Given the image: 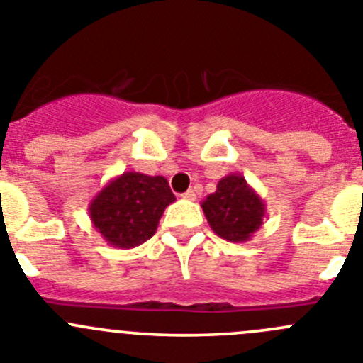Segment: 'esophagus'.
I'll return each mask as SVG.
<instances>
[{"label":"esophagus","instance_id":"obj_1","mask_svg":"<svg viewBox=\"0 0 363 363\" xmlns=\"http://www.w3.org/2000/svg\"><path fill=\"white\" fill-rule=\"evenodd\" d=\"M182 199H186V201H195V199H197V193H195V189H188L186 193H182Z\"/></svg>","mask_w":363,"mask_h":363}]
</instances>
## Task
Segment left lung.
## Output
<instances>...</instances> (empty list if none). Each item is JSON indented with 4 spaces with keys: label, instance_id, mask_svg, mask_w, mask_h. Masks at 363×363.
<instances>
[{
    "label": "left lung",
    "instance_id": "8db88e82",
    "mask_svg": "<svg viewBox=\"0 0 363 363\" xmlns=\"http://www.w3.org/2000/svg\"><path fill=\"white\" fill-rule=\"evenodd\" d=\"M201 206L213 233L233 243L249 242L262 228L267 213L263 199L240 174L220 179L216 191L208 195Z\"/></svg>",
    "mask_w": 363,
    "mask_h": 363
}]
</instances>
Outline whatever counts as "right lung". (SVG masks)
I'll list each match as a JSON object with an SVG mask.
<instances>
[{
	"label": "right lung",
	"mask_w": 363,
	"mask_h": 363,
	"mask_svg": "<svg viewBox=\"0 0 363 363\" xmlns=\"http://www.w3.org/2000/svg\"><path fill=\"white\" fill-rule=\"evenodd\" d=\"M175 201L162 175L125 172L111 179L89 204V218L113 247L132 249L155 235L166 206Z\"/></svg>",
	"instance_id": "right-lung-1"
}]
</instances>
